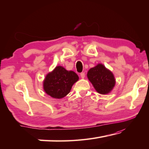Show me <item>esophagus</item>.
<instances>
[{"label": "esophagus", "mask_w": 149, "mask_h": 149, "mask_svg": "<svg viewBox=\"0 0 149 149\" xmlns=\"http://www.w3.org/2000/svg\"><path fill=\"white\" fill-rule=\"evenodd\" d=\"M80 75H81V78H84L85 75H86V74H85V72H81V74H80Z\"/></svg>", "instance_id": "34e87169"}]
</instances>
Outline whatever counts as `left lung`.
Masks as SVG:
<instances>
[{
  "mask_svg": "<svg viewBox=\"0 0 149 149\" xmlns=\"http://www.w3.org/2000/svg\"><path fill=\"white\" fill-rule=\"evenodd\" d=\"M87 77L95 90L101 94L109 93L115 84L112 73L102 64H98L95 67L91 68L87 72Z\"/></svg>",
  "mask_w": 149,
  "mask_h": 149,
  "instance_id": "obj_1",
  "label": "left lung"
}]
</instances>
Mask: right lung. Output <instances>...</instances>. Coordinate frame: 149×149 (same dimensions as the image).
<instances>
[{"instance_id":"1","label":"right lung","mask_w":149,"mask_h":149,"mask_svg":"<svg viewBox=\"0 0 149 149\" xmlns=\"http://www.w3.org/2000/svg\"><path fill=\"white\" fill-rule=\"evenodd\" d=\"M78 79V75L74 72L58 66L46 75L44 81V91L54 98H62L70 93L72 86Z\"/></svg>"}]
</instances>
